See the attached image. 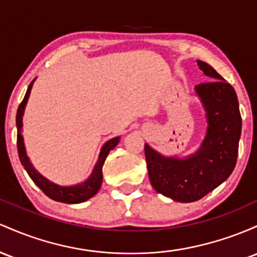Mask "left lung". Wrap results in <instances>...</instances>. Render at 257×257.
Here are the masks:
<instances>
[{
    "instance_id": "8db88e82",
    "label": "left lung",
    "mask_w": 257,
    "mask_h": 257,
    "mask_svg": "<svg viewBox=\"0 0 257 257\" xmlns=\"http://www.w3.org/2000/svg\"><path fill=\"white\" fill-rule=\"evenodd\" d=\"M199 69L211 81L195 86L205 109L207 130L199 151L184 159L167 158L144 146L149 181L154 189L180 203L205 197L229 177L238 157L241 116L234 88L205 62Z\"/></svg>"
}]
</instances>
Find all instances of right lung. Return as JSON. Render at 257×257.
Returning a JSON list of instances; mask_svg holds the SVG:
<instances>
[{"label":"right lung","mask_w":257,"mask_h":257,"mask_svg":"<svg viewBox=\"0 0 257 257\" xmlns=\"http://www.w3.org/2000/svg\"><path fill=\"white\" fill-rule=\"evenodd\" d=\"M34 81H35V80H33L30 85H29L24 99H23V102L19 104L18 111H17L16 122H17V128H18V135H17V147H18L20 163H22V165L24 166V169L27 170L28 175L30 176V178L34 181V183H35L48 198L53 199V200L56 201H60V203H66V204H79V203H82V201L88 200V199L93 197L94 194H97L98 191H99L100 186H102V181H103V174H102L103 164H104L109 152H110L111 149H114L115 146L119 143L120 137L111 138V140H109L108 142L102 147V149H100V153H99V157H98L96 165H94L93 171H92L91 176L85 181V182L76 184V186L63 187L51 182V181H48L47 178L43 177L41 174H39V172L35 170V167L31 165L30 160H29L27 155V152H25L24 140H23V136H22L23 114H24L25 105H27L29 96H30V91H31V87H33Z\"/></svg>","instance_id":"right-lung-1"}]
</instances>
